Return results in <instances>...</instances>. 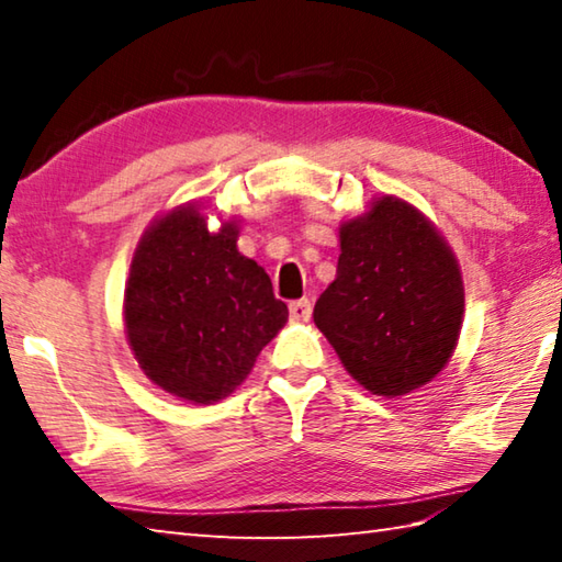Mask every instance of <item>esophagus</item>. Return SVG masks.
Returning <instances> with one entry per match:
<instances>
[{"instance_id":"1","label":"esophagus","mask_w":562,"mask_h":562,"mask_svg":"<svg viewBox=\"0 0 562 562\" xmlns=\"http://www.w3.org/2000/svg\"><path fill=\"white\" fill-rule=\"evenodd\" d=\"M312 317V302L307 297L290 302V322H310Z\"/></svg>"}]
</instances>
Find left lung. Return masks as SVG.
<instances>
[{
	"mask_svg": "<svg viewBox=\"0 0 562 562\" xmlns=\"http://www.w3.org/2000/svg\"><path fill=\"white\" fill-rule=\"evenodd\" d=\"M337 278L315 325L357 382L402 396L441 372L459 341L461 270L426 217L384 195L339 227Z\"/></svg>",
	"mask_w": 562,
	"mask_h": 562,
	"instance_id": "1",
	"label": "left lung"
}]
</instances>
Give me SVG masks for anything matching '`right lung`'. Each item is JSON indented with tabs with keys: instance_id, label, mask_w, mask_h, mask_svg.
Listing matches in <instances>:
<instances>
[{
	"instance_id": "obj_1",
	"label": "right lung",
	"mask_w": 562,
	"mask_h": 562,
	"mask_svg": "<svg viewBox=\"0 0 562 562\" xmlns=\"http://www.w3.org/2000/svg\"><path fill=\"white\" fill-rule=\"evenodd\" d=\"M284 322L268 272L237 252V225L207 233L186 205L148 227L126 284V335L150 382L186 402H217Z\"/></svg>"
}]
</instances>
